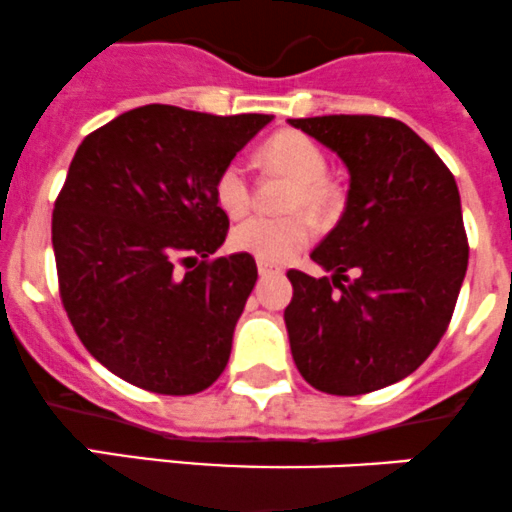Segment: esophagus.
<instances>
[{
  "instance_id": "34e87169",
  "label": "esophagus",
  "mask_w": 512,
  "mask_h": 512,
  "mask_svg": "<svg viewBox=\"0 0 512 512\" xmlns=\"http://www.w3.org/2000/svg\"><path fill=\"white\" fill-rule=\"evenodd\" d=\"M257 272H260L262 277L267 275H280L282 267L275 265V262H265V260H257Z\"/></svg>"
}]
</instances>
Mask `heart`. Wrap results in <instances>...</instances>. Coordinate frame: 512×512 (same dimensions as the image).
<instances>
[{
  "instance_id": "heart-1",
  "label": "heart",
  "mask_w": 512,
  "mask_h": 512,
  "mask_svg": "<svg viewBox=\"0 0 512 512\" xmlns=\"http://www.w3.org/2000/svg\"><path fill=\"white\" fill-rule=\"evenodd\" d=\"M267 165L295 177L287 207L310 211L315 220L327 222L340 210V195L327 180V157L312 137L295 130L272 135L262 147ZM252 187L250 172L242 160H230L215 177V202L225 215L242 217L250 210ZM310 214V215H311ZM309 215V216H310ZM306 212H292L285 217H250L232 230L230 245L237 252L265 262H285L302 247L310 245L315 222Z\"/></svg>"
}]
</instances>
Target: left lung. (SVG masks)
<instances>
[{
  "instance_id": "left-lung-1",
  "label": "left lung",
  "mask_w": 512,
  "mask_h": 512,
  "mask_svg": "<svg viewBox=\"0 0 512 512\" xmlns=\"http://www.w3.org/2000/svg\"><path fill=\"white\" fill-rule=\"evenodd\" d=\"M290 124L350 172L345 212L310 255L332 277L287 272L292 360L322 393L388 388L428 360L453 317L468 270L458 185L400 119L327 114Z\"/></svg>"
}]
</instances>
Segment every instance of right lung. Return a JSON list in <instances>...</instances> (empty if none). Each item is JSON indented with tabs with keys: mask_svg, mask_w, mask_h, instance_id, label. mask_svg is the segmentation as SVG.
Instances as JSON below:
<instances>
[{
	"mask_svg": "<svg viewBox=\"0 0 512 512\" xmlns=\"http://www.w3.org/2000/svg\"><path fill=\"white\" fill-rule=\"evenodd\" d=\"M270 119L145 104L74 152L52 212L59 297L92 357L137 388L195 395L230 360L257 265L210 260L230 227L215 177Z\"/></svg>",
	"mask_w": 512,
	"mask_h": 512,
	"instance_id": "add662e5",
	"label": "right lung"
}]
</instances>
